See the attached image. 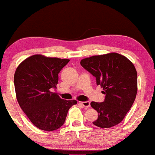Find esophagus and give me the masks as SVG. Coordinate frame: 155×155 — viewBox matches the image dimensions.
<instances>
[{"label":"esophagus","mask_w":155,"mask_h":155,"mask_svg":"<svg viewBox=\"0 0 155 155\" xmlns=\"http://www.w3.org/2000/svg\"><path fill=\"white\" fill-rule=\"evenodd\" d=\"M78 103L81 104L82 106H83L84 107H89L90 106V103L89 101H85V102H78Z\"/></svg>","instance_id":"1"}]
</instances>
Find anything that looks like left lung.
Here are the masks:
<instances>
[{
	"instance_id": "left-lung-1",
	"label": "left lung",
	"mask_w": 155,
	"mask_h": 155,
	"mask_svg": "<svg viewBox=\"0 0 155 155\" xmlns=\"http://www.w3.org/2000/svg\"><path fill=\"white\" fill-rule=\"evenodd\" d=\"M80 65L96 78L105 95L102 102H92L98 117L92 122L101 128H109L121 122L135 100L137 73L132 62L116 53L85 58Z\"/></svg>"
}]
</instances>
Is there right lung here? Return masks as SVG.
<instances>
[{
	"mask_svg": "<svg viewBox=\"0 0 155 155\" xmlns=\"http://www.w3.org/2000/svg\"><path fill=\"white\" fill-rule=\"evenodd\" d=\"M68 59L35 55L20 64L14 75V85L18 104L31 122L45 131L60 128L68 110L77 104L75 100L61 99L55 89L58 73Z\"/></svg>",
	"mask_w": 155,
	"mask_h": 155,
	"instance_id": "1",
	"label": "right lung"
}]
</instances>
